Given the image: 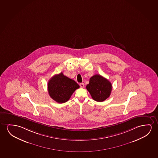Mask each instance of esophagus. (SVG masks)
I'll use <instances>...</instances> for the list:
<instances>
[{
  "label": "esophagus",
  "mask_w": 158,
  "mask_h": 158,
  "mask_svg": "<svg viewBox=\"0 0 158 158\" xmlns=\"http://www.w3.org/2000/svg\"><path fill=\"white\" fill-rule=\"evenodd\" d=\"M79 85H80V87H81V88L84 87V83H80Z\"/></svg>",
  "instance_id": "34e87169"
}]
</instances>
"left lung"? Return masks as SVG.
Returning <instances> with one entry per match:
<instances>
[{"label":"left lung","instance_id":"obj_1","mask_svg":"<svg viewBox=\"0 0 158 158\" xmlns=\"http://www.w3.org/2000/svg\"><path fill=\"white\" fill-rule=\"evenodd\" d=\"M112 85L109 80L99 74L92 76L89 79L86 89L92 99L97 102H103L110 96L112 91Z\"/></svg>","mask_w":158,"mask_h":158}]
</instances>
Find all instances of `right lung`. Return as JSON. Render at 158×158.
<instances>
[{"instance_id":"1","label":"right lung","mask_w":158,"mask_h":158,"mask_svg":"<svg viewBox=\"0 0 158 158\" xmlns=\"http://www.w3.org/2000/svg\"><path fill=\"white\" fill-rule=\"evenodd\" d=\"M79 85L70 78L60 73L50 78L48 82V91L50 97L59 103L69 101Z\"/></svg>"}]
</instances>
